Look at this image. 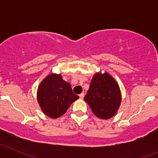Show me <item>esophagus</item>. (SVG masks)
Masks as SVG:
<instances>
[{"label":"esophagus","instance_id":"obj_1","mask_svg":"<svg viewBox=\"0 0 158 158\" xmlns=\"http://www.w3.org/2000/svg\"><path fill=\"white\" fill-rule=\"evenodd\" d=\"M84 96H85V94L84 93H81L80 95H79V98H82V99L84 98Z\"/></svg>","mask_w":158,"mask_h":158}]
</instances>
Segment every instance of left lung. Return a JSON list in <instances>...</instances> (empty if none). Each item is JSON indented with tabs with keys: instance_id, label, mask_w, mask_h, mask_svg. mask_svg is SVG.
<instances>
[{
	"instance_id": "obj_1",
	"label": "left lung",
	"mask_w": 158,
	"mask_h": 158,
	"mask_svg": "<svg viewBox=\"0 0 158 158\" xmlns=\"http://www.w3.org/2000/svg\"><path fill=\"white\" fill-rule=\"evenodd\" d=\"M84 100L95 115L101 119H109L117 112L122 95L118 85L109 73H96L92 77Z\"/></svg>"
}]
</instances>
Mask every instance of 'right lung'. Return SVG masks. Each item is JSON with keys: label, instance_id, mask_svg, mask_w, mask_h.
Returning a JSON list of instances; mask_svg holds the SVG:
<instances>
[{"label": "right lung", "instance_id": "1", "mask_svg": "<svg viewBox=\"0 0 158 158\" xmlns=\"http://www.w3.org/2000/svg\"><path fill=\"white\" fill-rule=\"evenodd\" d=\"M79 98L69 83L63 80L60 74H50L40 84L37 100L44 113L52 118L63 115L69 106Z\"/></svg>", "mask_w": 158, "mask_h": 158}]
</instances>
